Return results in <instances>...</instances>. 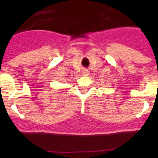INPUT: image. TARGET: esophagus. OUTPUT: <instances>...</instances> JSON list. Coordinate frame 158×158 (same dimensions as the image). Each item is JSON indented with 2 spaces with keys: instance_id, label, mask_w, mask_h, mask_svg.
I'll use <instances>...</instances> for the list:
<instances>
[{
  "instance_id": "1",
  "label": "esophagus",
  "mask_w": 158,
  "mask_h": 158,
  "mask_svg": "<svg viewBox=\"0 0 158 158\" xmlns=\"http://www.w3.org/2000/svg\"><path fill=\"white\" fill-rule=\"evenodd\" d=\"M82 74H83V76H88L89 74V70L87 69H84L82 70Z\"/></svg>"
}]
</instances>
